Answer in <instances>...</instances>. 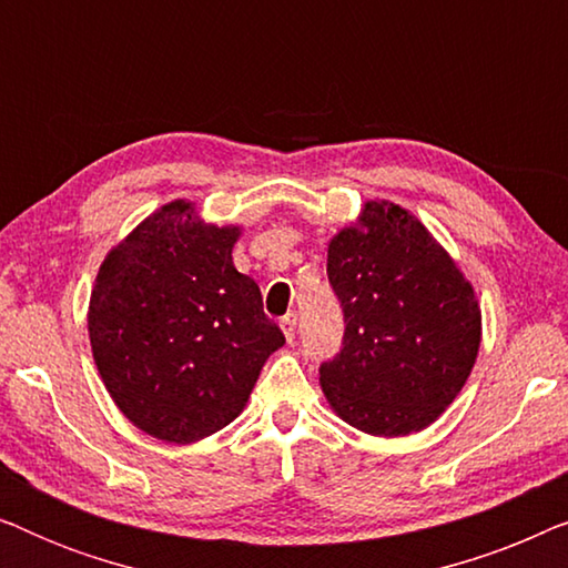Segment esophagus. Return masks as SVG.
<instances>
[{
	"mask_svg": "<svg viewBox=\"0 0 568 568\" xmlns=\"http://www.w3.org/2000/svg\"><path fill=\"white\" fill-rule=\"evenodd\" d=\"M278 325H282V333H284V338L290 341L292 344V338H294V331H297V315L294 313H286L282 321H278Z\"/></svg>",
	"mask_w": 568,
	"mask_h": 568,
	"instance_id": "1",
	"label": "esophagus"
}]
</instances>
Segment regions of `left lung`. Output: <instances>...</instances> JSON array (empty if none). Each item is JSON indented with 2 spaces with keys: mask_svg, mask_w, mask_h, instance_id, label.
<instances>
[{
  "mask_svg": "<svg viewBox=\"0 0 568 568\" xmlns=\"http://www.w3.org/2000/svg\"><path fill=\"white\" fill-rule=\"evenodd\" d=\"M328 278L346 321L321 367L328 406L372 437L437 422L480 348V305L453 255L408 209L372 199L331 237Z\"/></svg>",
  "mask_w": 568,
  "mask_h": 568,
  "instance_id": "1",
  "label": "left lung"
}]
</instances>
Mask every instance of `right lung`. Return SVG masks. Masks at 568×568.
<instances>
[{
	"instance_id": "1",
	"label": "right lung",
	"mask_w": 568,
	"mask_h": 568,
	"mask_svg": "<svg viewBox=\"0 0 568 568\" xmlns=\"http://www.w3.org/2000/svg\"><path fill=\"white\" fill-rule=\"evenodd\" d=\"M240 224L201 220L175 199L108 251L88 333L108 395L136 429L170 445L212 437L243 414L284 336L261 290L232 263Z\"/></svg>"
}]
</instances>
